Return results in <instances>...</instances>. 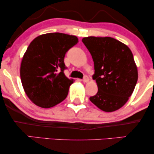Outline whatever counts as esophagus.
<instances>
[{
	"instance_id": "esophagus-1",
	"label": "esophagus",
	"mask_w": 154,
	"mask_h": 154,
	"mask_svg": "<svg viewBox=\"0 0 154 154\" xmlns=\"http://www.w3.org/2000/svg\"><path fill=\"white\" fill-rule=\"evenodd\" d=\"M83 81L84 82V83H87V82L89 81V78H88V75H84L83 77Z\"/></svg>"
}]
</instances>
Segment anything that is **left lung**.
Listing matches in <instances>:
<instances>
[{
	"label": "left lung",
	"instance_id": "8db88e82",
	"mask_svg": "<svg viewBox=\"0 0 154 154\" xmlns=\"http://www.w3.org/2000/svg\"><path fill=\"white\" fill-rule=\"evenodd\" d=\"M82 41L93 60L92 79L98 87L97 93L90 100L106 112L118 110L128 102L137 82V68L131 50L111 37H85Z\"/></svg>",
	"mask_w": 154,
	"mask_h": 154
}]
</instances>
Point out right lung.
<instances>
[{
  "instance_id": "obj_1",
  "label": "right lung",
  "mask_w": 154,
  "mask_h": 154,
  "mask_svg": "<svg viewBox=\"0 0 154 154\" xmlns=\"http://www.w3.org/2000/svg\"><path fill=\"white\" fill-rule=\"evenodd\" d=\"M78 42L75 35L49 33L36 37L28 46L20 77L26 95L35 105L50 108L66 99L73 80L64 75V57Z\"/></svg>"
}]
</instances>
